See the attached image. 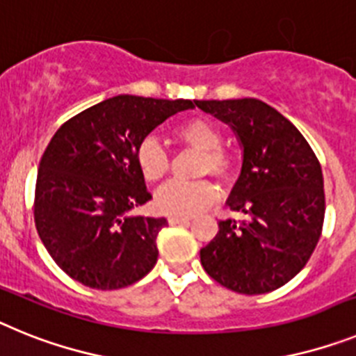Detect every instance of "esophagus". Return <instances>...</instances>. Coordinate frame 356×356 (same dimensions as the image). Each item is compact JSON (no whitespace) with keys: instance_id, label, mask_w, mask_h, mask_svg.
Instances as JSON below:
<instances>
[{"instance_id":"1","label":"esophagus","mask_w":356,"mask_h":356,"mask_svg":"<svg viewBox=\"0 0 356 356\" xmlns=\"http://www.w3.org/2000/svg\"><path fill=\"white\" fill-rule=\"evenodd\" d=\"M190 220H191L190 216H175V215L168 216V222L172 225H175V224H188V222H190Z\"/></svg>"}]
</instances>
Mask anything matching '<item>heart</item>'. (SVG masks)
Instances as JSON below:
<instances>
[{"label": "heart", "instance_id": "obj_1", "mask_svg": "<svg viewBox=\"0 0 356 356\" xmlns=\"http://www.w3.org/2000/svg\"><path fill=\"white\" fill-rule=\"evenodd\" d=\"M174 138L181 145L202 152L199 175L227 181L233 175V159L222 145V134L215 123L204 118H188L177 123ZM136 165L147 182H159L170 170V157L156 138H145L136 148ZM218 197L215 184L209 181L168 182L156 193L154 204L161 213L175 216H191L211 206Z\"/></svg>", "mask_w": 356, "mask_h": 356}]
</instances>
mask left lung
Wrapping results in <instances>:
<instances>
[{
  "label": "left lung",
  "instance_id": "obj_1",
  "mask_svg": "<svg viewBox=\"0 0 356 356\" xmlns=\"http://www.w3.org/2000/svg\"><path fill=\"white\" fill-rule=\"evenodd\" d=\"M231 127L243 148L242 174L227 206L247 220H220L200 249L209 276L238 293H267L289 283L323 233L324 181L317 156L281 113L256 98L197 100Z\"/></svg>",
  "mask_w": 356,
  "mask_h": 356
}]
</instances>
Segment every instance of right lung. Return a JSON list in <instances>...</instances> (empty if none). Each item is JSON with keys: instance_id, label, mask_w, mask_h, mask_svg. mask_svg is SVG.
<instances>
[{"instance_id": "obj_1", "label": "right lung", "mask_w": 356, "mask_h": 356, "mask_svg": "<svg viewBox=\"0 0 356 356\" xmlns=\"http://www.w3.org/2000/svg\"><path fill=\"white\" fill-rule=\"evenodd\" d=\"M191 100L118 95L67 120L39 163L33 218L55 264L89 289L118 290L152 270L168 222L134 216L152 199L136 148Z\"/></svg>"}]
</instances>
